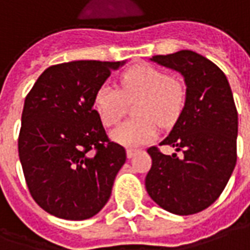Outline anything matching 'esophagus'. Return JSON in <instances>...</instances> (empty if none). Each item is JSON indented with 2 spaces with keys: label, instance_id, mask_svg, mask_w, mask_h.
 <instances>
[{
  "label": "esophagus",
  "instance_id": "1",
  "mask_svg": "<svg viewBox=\"0 0 250 250\" xmlns=\"http://www.w3.org/2000/svg\"><path fill=\"white\" fill-rule=\"evenodd\" d=\"M138 152H139V149L128 147V149H127V157H128V159H131V157H134V156L138 153Z\"/></svg>",
  "mask_w": 250,
  "mask_h": 250
}]
</instances>
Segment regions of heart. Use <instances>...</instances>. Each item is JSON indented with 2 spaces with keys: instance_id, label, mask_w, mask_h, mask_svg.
Returning a JSON list of instances; mask_svg holds the SVG:
<instances>
[{
  "instance_id": "1",
  "label": "heart",
  "mask_w": 250,
  "mask_h": 250,
  "mask_svg": "<svg viewBox=\"0 0 250 250\" xmlns=\"http://www.w3.org/2000/svg\"><path fill=\"white\" fill-rule=\"evenodd\" d=\"M137 100L134 112L138 118L120 125L112 132L118 142L128 146L153 141L159 134V123L172 125L183 111L186 90L164 69L141 64L122 74L120 89L101 84L93 105L103 125L111 127L125 116L128 103Z\"/></svg>"
}]
</instances>
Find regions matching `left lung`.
I'll list each match as a JSON object with an SVG mask.
<instances>
[{
	"label": "left lung",
	"mask_w": 250,
	"mask_h": 250,
	"mask_svg": "<svg viewBox=\"0 0 250 250\" xmlns=\"http://www.w3.org/2000/svg\"><path fill=\"white\" fill-rule=\"evenodd\" d=\"M152 60L181 72L186 101L169 135V145L182 156L147 149L152 168L145 179L147 194L163 209L193 215L215 203L225 190L237 163L238 113L223 71L191 50Z\"/></svg>",
	"instance_id": "obj_1"
}]
</instances>
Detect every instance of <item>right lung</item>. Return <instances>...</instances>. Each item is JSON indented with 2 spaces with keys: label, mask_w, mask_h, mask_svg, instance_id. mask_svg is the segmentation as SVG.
I'll return each mask as SVG.
<instances>
[{
  "label": "right lung",
  "mask_w": 250,
  "mask_h": 250,
  "mask_svg": "<svg viewBox=\"0 0 250 250\" xmlns=\"http://www.w3.org/2000/svg\"><path fill=\"white\" fill-rule=\"evenodd\" d=\"M125 61L79 60L42 72L24 100L19 157L30 194L47 213L84 220L108 203L125 149L93 108L97 89Z\"/></svg>",
  "instance_id": "right-lung-1"
}]
</instances>
